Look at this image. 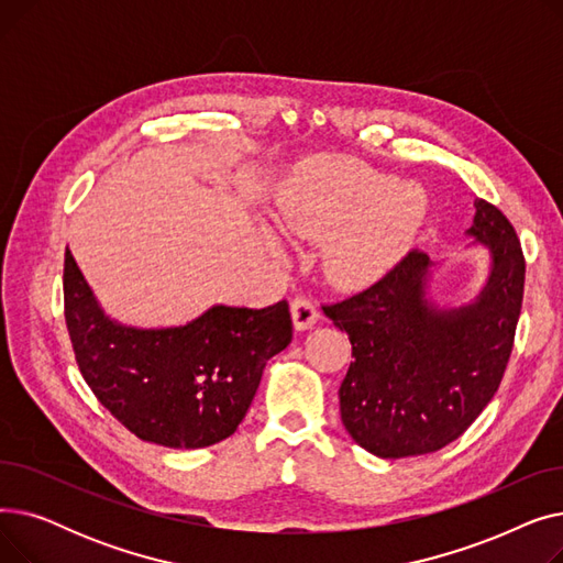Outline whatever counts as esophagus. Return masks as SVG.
<instances>
[{"mask_svg": "<svg viewBox=\"0 0 563 563\" xmlns=\"http://www.w3.org/2000/svg\"><path fill=\"white\" fill-rule=\"evenodd\" d=\"M291 319H294V327H297L299 331H308L319 319V308L312 299L297 297L291 301Z\"/></svg>", "mask_w": 563, "mask_h": 563, "instance_id": "obj_1", "label": "esophagus"}]
</instances>
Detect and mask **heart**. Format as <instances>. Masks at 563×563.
<instances>
[{"label": "heart", "instance_id": "b5f03b06", "mask_svg": "<svg viewBox=\"0 0 563 563\" xmlns=\"http://www.w3.org/2000/svg\"><path fill=\"white\" fill-rule=\"evenodd\" d=\"M427 214L420 187L404 185L353 159L321 164L285 210L287 230L329 240L335 272L351 280H372L386 274L404 255Z\"/></svg>", "mask_w": 563, "mask_h": 563}]
</instances>
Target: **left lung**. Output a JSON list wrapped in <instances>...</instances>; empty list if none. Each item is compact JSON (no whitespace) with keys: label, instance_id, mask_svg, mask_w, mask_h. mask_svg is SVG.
Returning <instances> with one entry per match:
<instances>
[{"label":"left lung","instance_id":"obj_1","mask_svg":"<svg viewBox=\"0 0 563 563\" xmlns=\"http://www.w3.org/2000/svg\"><path fill=\"white\" fill-rule=\"evenodd\" d=\"M467 230L490 253L479 297L461 308L427 299L431 260L410 251L353 297L321 306L349 335L351 365L340 386L349 435L380 459L438 452L488 406L505 376L525 289L518 234L495 205L477 198Z\"/></svg>","mask_w":563,"mask_h":563}]
</instances>
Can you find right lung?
<instances>
[{
    "label": "right lung",
    "instance_id": "add662e5",
    "mask_svg": "<svg viewBox=\"0 0 563 563\" xmlns=\"http://www.w3.org/2000/svg\"><path fill=\"white\" fill-rule=\"evenodd\" d=\"M64 303L75 361L88 388L136 438L173 450L232 435L264 365L291 342L287 301L212 306L173 329H136L104 314L66 249Z\"/></svg>",
    "mask_w": 563,
    "mask_h": 563
}]
</instances>
